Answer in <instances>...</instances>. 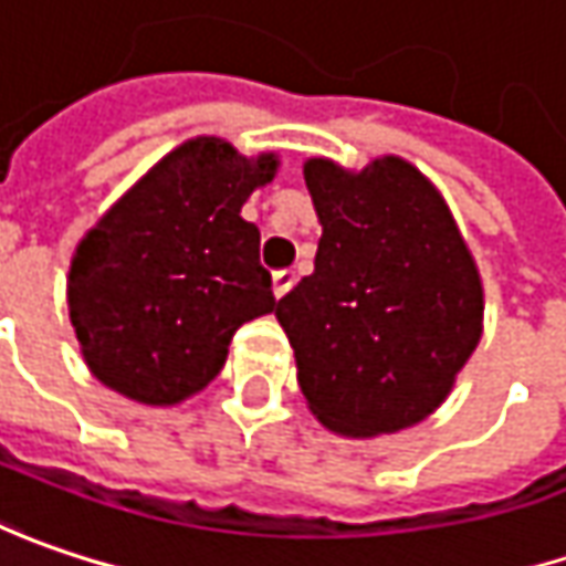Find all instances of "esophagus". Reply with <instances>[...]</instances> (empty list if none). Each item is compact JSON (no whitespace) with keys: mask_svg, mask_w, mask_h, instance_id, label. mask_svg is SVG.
Returning a JSON list of instances; mask_svg holds the SVG:
<instances>
[{"mask_svg":"<svg viewBox=\"0 0 566 566\" xmlns=\"http://www.w3.org/2000/svg\"><path fill=\"white\" fill-rule=\"evenodd\" d=\"M294 282H297V275H294L291 269H284V272H275V275H272V294H275V297H284V294H287V291L294 287Z\"/></svg>","mask_w":566,"mask_h":566,"instance_id":"34e87169","label":"esophagus"}]
</instances>
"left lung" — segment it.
<instances>
[{
	"mask_svg": "<svg viewBox=\"0 0 566 566\" xmlns=\"http://www.w3.org/2000/svg\"><path fill=\"white\" fill-rule=\"evenodd\" d=\"M323 237L313 275L275 304L313 418L370 440L453 392L484 332L479 265L443 192L399 155L360 170L304 160Z\"/></svg>",
	"mask_w": 566,
	"mask_h": 566,
	"instance_id": "obj_1",
	"label": "left lung"
}]
</instances>
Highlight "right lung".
I'll return each mask as SVG.
<instances>
[{
  "label": "right lung",
  "instance_id": "right-lung-1",
  "mask_svg": "<svg viewBox=\"0 0 566 566\" xmlns=\"http://www.w3.org/2000/svg\"><path fill=\"white\" fill-rule=\"evenodd\" d=\"M275 151L186 138L87 231L69 262V319L87 370L138 406H180L224 367L234 332L275 310L243 202L275 180Z\"/></svg>",
  "mask_w": 566,
  "mask_h": 566
}]
</instances>
